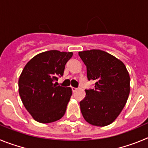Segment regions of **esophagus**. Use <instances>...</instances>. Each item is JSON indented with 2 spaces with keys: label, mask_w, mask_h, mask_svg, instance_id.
Wrapping results in <instances>:
<instances>
[{
  "label": "esophagus",
  "mask_w": 148,
  "mask_h": 148,
  "mask_svg": "<svg viewBox=\"0 0 148 148\" xmlns=\"http://www.w3.org/2000/svg\"><path fill=\"white\" fill-rule=\"evenodd\" d=\"M71 89H72L73 93H74L76 91V90H77V88H74V87H71Z\"/></svg>",
  "instance_id": "esophagus-1"
}]
</instances>
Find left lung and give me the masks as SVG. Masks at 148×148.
<instances>
[{
    "label": "left lung",
    "mask_w": 148,
    "mask_h": 148,
    "mask_svg": "<svg viewBox=\"0 0 148 148\" xmlns=\"http://www.w3.org/2000/svg\"><path fill=\"white\" fill-rule=\"evenodd\" d=\"M87 68L88 80H95L94 89L86 90L79 102L84 119L104 127L112 123L125 106L130 94V76L120 60L109 53L91 49L79 51Z\"/></svg>",
    "instance_id": "obj_1"
}]
</instances>
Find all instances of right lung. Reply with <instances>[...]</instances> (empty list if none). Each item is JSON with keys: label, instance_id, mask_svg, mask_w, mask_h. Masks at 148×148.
<instances>
[{"label": "right lung", "instance_id": "add662e5", "mask_svg": "<svg viewBox=\"0 0 148 148\" xmlns=\"http://www.w3.org/2000/svg\"><path fill=\"white\" fill-rule=\"evenodd\" d=\"M72 55L73 52L58 50L44 51L32 58L23 69L18 91L24 107L37 122L50 123L64 116L72 90L58 86L56 81L63 75Z\"/></svg>", "mask_w": 148, "mask_h": 148}]
</instances>
